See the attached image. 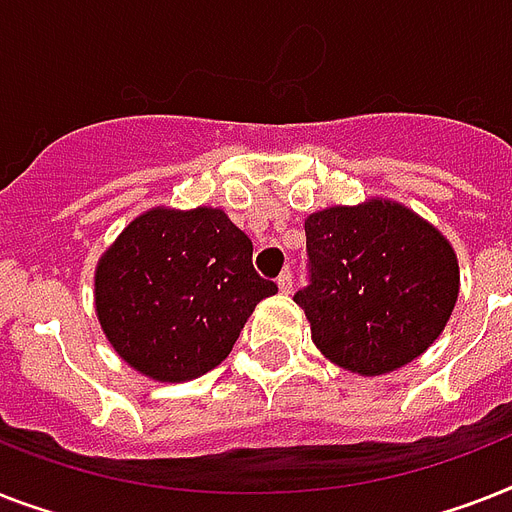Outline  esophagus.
<instances>
[{
	"label": "esophagus",
	"instance_id": "1",
	"mask_svg": "<svg viewBox=\"0 0 512 512\" xmlns=\"http://www.w3.org/2000/svg\"><path fill=\"white\" fill-rule=\"evenodd\" d=\"M277 288H280V293H290V290H293V275H290V269H285V272L277 277Z\"/></svg>",
	"mask_w": 512,
	"mask_h": 512
}]
</instances>
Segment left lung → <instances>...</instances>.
<instances>
[{
  "mask_svg": "<svg viewBox=\"0 0 512 512\" xmlns=\"http://www.w3.org/2000/svg\"><path fill=\"white\" fill-rule=\"evenodd\" d=\"M304 230L309 282L293 301L325 357L383 375L439 338L460 288L457 256L439 230L388 200L325 208Z\"/></svg>",
  "mask_w": 512,
  "mask_h": 512,
  "instance_id": "8db88e82",
  "label": "left lung"
}]
</instances>
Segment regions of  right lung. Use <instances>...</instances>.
I'll return each mask as SVG.
<instances>
[{
	"label": "right lung",
	"instance_id": "obj_1",
	"mask_svg": "<svg viewBox=\"0 0 512 512\" xmlns=\"http://www.w3.org/2000/svg\"><path fill=\"white\" fill-rule=\"evenodd\" d=\"M277 285L253 269V243L219 208H155L100 259L94 304L113 349L155 380L216 367Z\"/></svg>",
	"mask_w": 512,
	"mask_h": 512
}]
</instances>
